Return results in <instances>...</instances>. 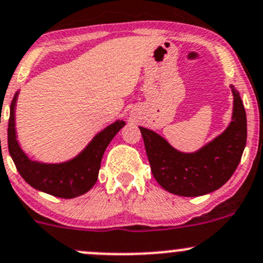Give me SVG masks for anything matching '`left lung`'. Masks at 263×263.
Returning <instances> with one entry per match:
<instances>
[{"label":"left lung","instance_id":"obj_1","mask_svg":"<svg viewBox=\"0 0 263 263\" xmlns=\"http://www.w3.org/2000/svg\"><path fill=\"white\" fill-rule=\"evenodd\" d=\"M233 95L232 121L228 127L197 151L184 153L173 147L161 135L139 127L156 181L168 193L200 197L218 190L238 166L247 142V118L239 92Z\"/></svg>","mask_w":263,"mask_h":263}]
</instances>
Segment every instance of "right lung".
<instances>
[{
	"instance_id": "1",
	"label": "right lung",
	"mask_w": 263,
	"mask_h": 263,
	"mask_svg": "<svg viewBox=\"0 0 263 263\" xmlns=\"http://www.w3.org/2000/svg\"><path fill=\"white\" fill-rule=\"evenodd\" d=\"M20 90L15 93L10 106L7 143L8 153L25 181L39 192L58 198L71 199L89 192L98 179L101 161L107 146L126 124L117 120L89 141L78 155L63 162H43L31 160L22 150L16 132V103Z\"/></svg>"
}]
</instances>
